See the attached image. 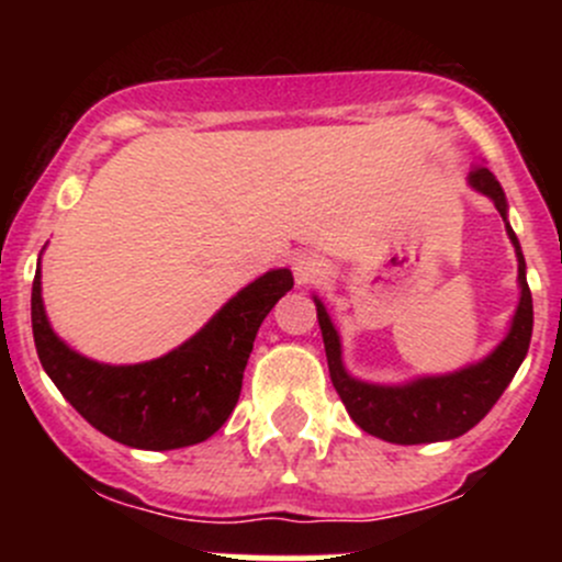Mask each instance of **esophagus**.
<instances>
[{
  "label": "esophagus",
  "instance_id": "obj_1",
  "mask_svg": "<svg viewBox=\"0 0 562 562\" xmlns=\"http://www.w3.org/2000/svg\"><path fill=\"white\" fill-rule=\"evenodd\" d=\"M296 277H299V282L321 280V277H323L321 263H317V260H313V258H299L296 260Z\"/></svg>",
  "mask_w": 562,
  "mask_h": 562
}]
</instances>
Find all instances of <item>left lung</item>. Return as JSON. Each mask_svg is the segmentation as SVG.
Instances as JSON below:
<instances>
[{
	"mask_svg": "<svg viewBox=\"0 0 562 562\" xmlns=\"http://www.w3.org/2000/svg\"><path fill=\"white\" fill-rule=\"evenodd\" d=\"M470 184L484 192V195H490L501 217L506 220V195H503L501 184H497L490 168L473 166ZM506 231L512 236L514 247H517L519 285H522V299H519L517 315H514V326L490 359L462 372H454V375L424 378V381L411 383V386H370V383L353 381L342 370L337 331H334L323 304L315 299L317 323H321L323 345H326L328 375H331L339 400L348 407L350 418L364 432L402 446L451 440L473 429L492 411V405L501 400V394L512 383V378L517 375L519 364L527 356L532 334V296L525 280L522 249H519L517 234L508 223Z\"/></svg>",
	"mask_w": 562,
	"mask_h": 562,
	"instance_id": "obj_1",
	"label": "left lung"
}]
</instances>
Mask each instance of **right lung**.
Returning <instances> with one entry per match:
<instances>
[{
  "label": "right lung",
  "mask_w": 562,
  "mask_h": 562,
  "mask_svg": "<svg viewBox=\"0 0 562 562\" xmlns=\"http://www.w3.org/2000/svg\"><path fill=\"white\" fill-rule=\"evenodd\" d=\"M291 288V271H269L173 353L146 364L111 367L83 359L56 337L43 310L37 269L32 334L43 370L94 429L133 449H184L212 438L228 422L255 334Z\"/></svg>",
  "instance_id": "add662e5"
}]
</instances>
